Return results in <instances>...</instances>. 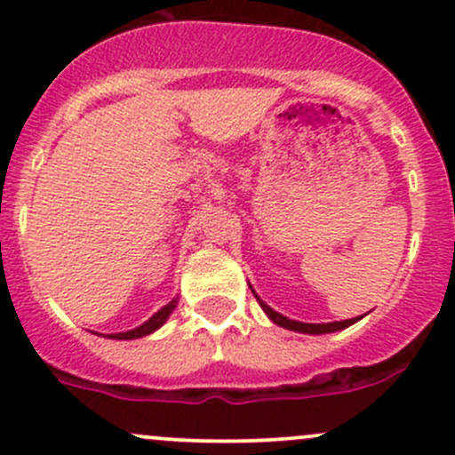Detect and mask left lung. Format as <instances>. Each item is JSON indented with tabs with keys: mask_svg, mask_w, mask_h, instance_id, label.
<instances>
[{
	"mask_svg": "<svg viewBox=\"0 0 455 455\" xmlns=\"http://www.w3.org/2000/svg\"><path fill=\"white\" fill-rule=\"evenodd\" d=\"M251 291H253V288H251ZM253 295H255V291H253ZM255 297H257V295H255ZM257 301H259L261 310H264L266 316H268V319L273 321V323L282 325V328H286V330H292V332H301V334H328V332H339V330L347 328V325L356 323V321L361 319V316H355V319L332 321V323H304V321H295V319H288V316L279 315L277 310H273L268 304H264V301H261L259 297H257Z\"/></svg>",
	"mask_w": 455,
	"mask_h": 455,
	"instance_id": "left-lung-1",
	"label": "left lung"
}]
</instances>
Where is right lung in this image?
I'll return each mask as SVG.
<instances>
[{"label":"right lung","mask_w":455,"mask_h":455,"mask_svg":"<svg viewBox=\"0 0 455 455\" xmlns=\"http://www.w3.org/2000/svg\"><path fill=\"white\" fill-rule=\"evenodd\" d=\"M178 306V297H173L172 301H169L167 306H163V308L158 310L154 316H149V319L145 321V323L139 325V328L134 330H127V332H116V334H108V339H118V341H127V339H140V337H147V334L156 332V330L160 328V325L164 323V321L169 319V315L176 310Z\"/></svg>","instance_id":"obj_1"}]
</instances>
